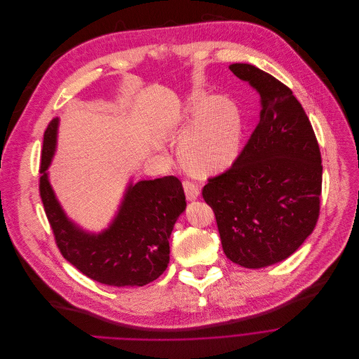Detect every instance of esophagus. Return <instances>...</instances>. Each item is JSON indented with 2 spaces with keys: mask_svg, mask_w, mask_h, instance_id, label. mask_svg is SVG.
I'll return each instance as SVG.
<instances>
[{
  "mask_svg": "<svg viewBox=\"0 0 359 359\" xmlns=\"http://www.w3.org/2000/svg\"><path fill=\"white\" fill-rule=\"evenodd\" d=\"M184 191H185V195H187L188 201H195L201 194L198 185H195L189 181H184Z\"/></svg>",
  "mask_w": 359,
  "mask_h": 359,
  "instance_id": "obj_1",
  "label": "esophagus"
}]
</instances>
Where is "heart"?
I'll return each instance as SVG.
<instances>
[{
    "instance_id": "obj_1",
    "label": "heart",
    "mask_w": 359,
    "mask_h": 359,
    "mask_svg": "<svg viewBox=\"0 0 359 359\" xmlns=\"http://www.w3.org/2000/svg\"><path fill=\"white\" fill-rule=\"evenodd\" d=\"M193 128L182 140L180 154L188 171L210 175L229 168L239 156L243 117L226 97L198 93L191 97L181 133Z\"/></svg>"
}]
</instances>
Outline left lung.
I'll list each match as a JSON object with an SVG mask.
<instances>
[{
  "label": "left lung",
  "mask_w": 359,
  "mask_h": 359,
  "mask_svg": "<svg viewBox=\"0 0 359 359\" xmlns=\"http://www.w3.org/2000/svg\"><path fill=\"white\" fill-rule=\"evenodd\" d=\"M260 97V120L225 172L202 189L224 252L246 269L292 256L320 215L323 165L313 126L293 92L249 63L229 66Z\"/></svg>",
  "instance_id": "8db88e82"
}]
</instances>
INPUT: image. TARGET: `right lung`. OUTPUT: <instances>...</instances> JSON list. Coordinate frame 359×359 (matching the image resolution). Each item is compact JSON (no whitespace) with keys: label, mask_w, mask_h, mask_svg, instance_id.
Segmentation results:
<instances>
[{"label":"right lung","mask_w":359,"mask_h":359,"mask_svg":"<svg viewBox=\"0 0 359 359\" xmlns=\"http://www.w3.org/2000/svg\"><path fill=\"white\" fill-rule=\"evenodd\" d=\"M56 130L57 118L43 134L39 194L62 256L89 278L114 287L158 278L170 263L171 232L187 206L181 181L170 175L130 184L111 225L89 233L66 217L48 180Z\"/></svg>","instance_id":"right-lung-1"}]
</instances>
